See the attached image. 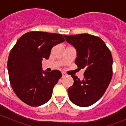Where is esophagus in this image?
Returning a JSON list of instances; mask_svg holds the SVG:
<instances>
[{"label":"esophagus","instance_id":"obj_1","mask_svg":"<svg viewBox=\"0 0 126 126\" xmlns=\"http://www.w3.org/2000/svg\"><path fill=\"white\" fill-rule=\"evenodd\" d=\"M62 78H64V77L67 76V74H65V73H62Z\"/></svg>","mask_w":126,"mask_h":126}]
</instances>
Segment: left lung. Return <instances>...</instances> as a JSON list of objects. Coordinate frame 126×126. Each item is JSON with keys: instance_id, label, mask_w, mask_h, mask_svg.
Returning a JSON list of instances; mask_svg holds the SVG:
<instances>
[{"instance_id": "1", "label": "left lung", "mask_w": 126, "mask_h": 126, "mask_svg": "<svg viewBox=\"0 0 126 126\" xmlns=\"http://www.w3.org/2000/svg\"><path fill=\"white\" fill-rule=\"evenodd\" d=\"M64 36L76 50L75 64L85 70L83 79L71 76L74 84L68 89L69 98L78 106L89 107L103 96L110 84L112 77V54L98 36L87 33Z\"/></svg>"}]
</instances>
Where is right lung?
Listing matches in <instances>:
<instances>
[{
	"label": "right lung",
	"mask_w": 126,
	"mask_h": 126,
	"mask_svg": "<svg viewBox=\"0 0 126 126\" xmlns=\"http://www.w3.org/2000/svg\"><path fill=\"white\" fill-rule=\"evenodd\" d=\"M64 41L62 34L42 32H28L18 39L9 55L7 69L11 86L23 102L38 107L51 98L62 74L58 70L43 71L42 62Z\"/></svg>",
	"instance_id": "obj_1"
}]
</instances>
